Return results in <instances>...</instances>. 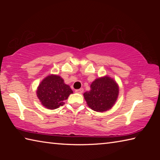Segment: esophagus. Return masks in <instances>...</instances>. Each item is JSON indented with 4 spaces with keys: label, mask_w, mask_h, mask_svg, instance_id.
I'll return each instance as SVG.
<instances>
[{
    "label": "esophagus",
    "mask_w": 160,
    "mask_h": 160,
    "mask_svg": "<svg viewBox=\"0 0 160 160\" xmlns=\"http://www.w3.org/2000/svg\"><path fill=\"white\" fill-rule=\"evenodd\" d=\"M83 91H84L83 89L82 88H80V89H78V90H75V92L82 94L83 92Z\"/></svg>",
    "instance_id": "34e87169"
}]
</instances>
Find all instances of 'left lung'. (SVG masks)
Segmentation results:
<instances>
[{"label":"left lung","mask_w":160,"mask_h":160,"mask_svg":"<svg viewBox=\"0 0 160 160\" xmlns=\"http://www.w3.org/2000/svg\"><path fill=\"white\" fill-rule=\"evenodd\" d=\"M90 88V91L84 93V97L92 109L103 112L113 107L118 95V87L112 78H98L91 84Z\"/></svg>","instance_id":"8db88e82"}]
</instances>
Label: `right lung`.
Listing matches in <instances>:
<instances>
[{
    "label": "right lung",
    "instance_id": "1",
    "mask_svg": "<svg viewBox=\"0 0 160 160\" xmlns=\"http://www.w3.org/2000/svg\"><path fill=\"white\" fill-rule=\"evenodd\" d=\"M72 91L58 75H51L45 78L38 87L37 94L43 106L55 109L65 104Z\"/></svg>",
    "mask_w": 160,
    "mask_h": 160
}]
</instances>
